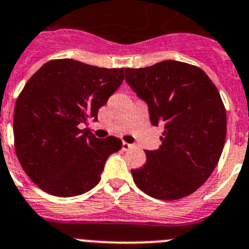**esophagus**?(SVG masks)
Here are the masks:
<instances>
[{
  "mask_svg": "<svg viewBox=\"0 0 249 249\" xmlns=\"http://www.w3.org/2000/svg\"><path fill=\"white\" fill-rule=\"evenodd\" d=\"M132 147H133V145H131V143H128V142H124V141L122 142V148L124 151L129 150V148H132Z\"/></svg>",
  "mask_w": 249,
  "mask_h": 249,
  "instance_id": "34e87169",
  "label": "esophagus"
}]
</instances>
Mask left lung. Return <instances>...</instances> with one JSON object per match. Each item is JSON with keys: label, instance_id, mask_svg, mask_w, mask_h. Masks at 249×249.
<instances>
[{"label": "left lung", "instance_id": "1", "mask_svg": "<svg viewBox=\"0 0 249 249\" xmlns=\"http://www.w3.org/2000/svg\"><path fill=\"white\" fill-rule=\"evenodd\" d=\"M124 73L148 104L151 123L163 127L160 150L145 151V165L131 170L133 181L161 200L193 194L212 175L226 142V107L215 84L200 68L176 60Z\"/></svg>", "mask_w": 249, "mask_h": 249}]
</instances>
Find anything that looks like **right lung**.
I'll use <instances>...</instances> for the list:
<instances>
[{"label": "right lung", "mask_w": 249, "mask_h": 249, "mask_svg": "<svg viewBox=\"0 0 249 249\" xmlns=\"http://www.w3.org/2000/svg\"><path fill=\"white\" fill-rule=\"evenodd\" d=\"M124 69L55 59L34 74L15 104V151L23 171L55 196L84 194L101 180L110 154L122 148L113 136L97 139L82 123L95 121L123 82Z\"/></svg>", "instance_id": "add662e5"}]
</instances>
